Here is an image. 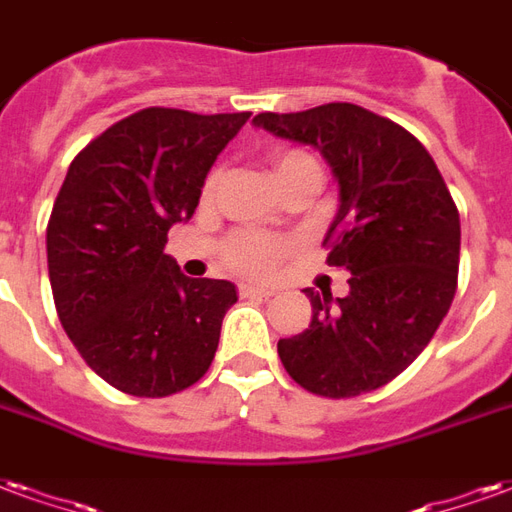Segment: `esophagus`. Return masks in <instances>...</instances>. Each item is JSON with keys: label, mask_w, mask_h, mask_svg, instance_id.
Returning a JSON list of instances; mask_svg holds the SVG:
<instances>
[{"label": "esophagus", "mask_w": 512, "mask_h": 512, "mask_svg": "<svg viewBox=\"0 0 512 512\" xmlns=\"http://www.w3.org/2000/svg\"><path fill=\"white\" fill-rule=\"evenodd\" d=\"M240 294L242 297H272L275 289H272V286H251V283H242Z\"/></svg>", "instance_id": "1"}]
</instances>
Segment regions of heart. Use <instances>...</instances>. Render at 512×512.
<instances>
[{"label":"heart","instance_id":"heart-1","mask_svg":"<svg viewBox=\"0 0 512 512\" xmlns=\"http://www.w3.org/2000/svg\"><path fill=\"white\" fill-rule=\"evenodd\" d=\"M272 174H275V182L297 177V174H313V177H319V163L308 152L289 149V152H281V155L272 158ZM215 185H218V174H212L207 179L204 193L212 196ZM286 253H289V248L283 242L264 237V234H253V231H240V234L229 237L226 245H223V264L229 270L240 272V275L259 278V275H270L286 259Z\"/></svg>","mask_w":512,"mask_h":512}]
</instances>
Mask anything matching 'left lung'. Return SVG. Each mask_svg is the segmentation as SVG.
Listing matches in <instances>:
<instances>
[{
	"instance_id": "obj_1",
	"label": "left lung",
	"mask_w": 512,
	"mask_h": 512,
	"mask_svg": "<svg viewBox=\"0 0 512 512\" xmlns=\"http://www.w3.org/2000/svg\"><path fill=\"white\" fill-rule=\"evenodd\" d=\"M256 128L319 149L338 182L327 261L349 270V294L305 289L308 330L278 341L283 368L327 398L371 393L414 363L450 311L461 220L417 138L354 103L256 114Z\"/></svg>"
}]
</instances>
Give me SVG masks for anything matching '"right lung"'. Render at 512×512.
Masks as SVG:
<instances>
[{
	"label": "right lung",
	"instance_id": "add662e5",
	"mask_svg": "<svg viewBox=\"0 0 512 512\" xmlns=\"http://www.w3.org/2000/svg\"><path fill=\"white\" fill-rule=\"evenodd\" d=\"M248 117L144 108L67 169L46 229L51 292L78 354L122 393L163 398L210 368L237 289L182 275L166 234L196 212L212 163Z\"/></svg>",
	"mask_w": 512,
	"mask_h": 512
}]
</instances>
